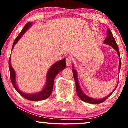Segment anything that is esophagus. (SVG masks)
<instances>
[{"instance_id":"obj_1","label":"esophagus","mask_w":128,"mask_h":128,"mask_svg":"<svg viewBox=\"0 0 128 128\" xmlns=\"http://www.w3.org/2000/svg\"><path fill=\"white\" fill-rule=\"evenodd\" d=\"M66 65L68 66H70V65H72V64H73V59L71 57L68 56L66 58Z\"/></svg>"}]
</instances>
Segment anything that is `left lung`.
<instances>
[{
	"mask_svg": "<svg viewBox=\"0 0 128 128\" xmlns=\"http://www.w3.org/2000/svg\"><path fill=\"white\" fill-rule=\"evenodd\" d=\"M106 35H107V36H106V40L104 41V42L106 44L111 45V46L113 47L114 49H115V50H116V51L118 52V54L119 56H120V50H119L118 45H117L116 41H115V38H114V37L113 35H112V34L111 31L110 30H109V29L108 30ZM120 66H121V60H120V68H119L120 70ZM72 71L73 73V77H74L75 82H76V91H77V94H78V97L80 98L81 100H82L83 101H84V102H86L90 103V104H100V103H102L104 102V101H106L108 97H110V96L112 95V94L114 92L115 90V89L116 88H115V90H114L113 92L110 94V95H108L107 97H106V98H102L100 100L92 98L87 97V96L86 95H85V94L83 92H82V90H81V88H80V87L79 86V84H78V76H77L76 71L74 69H73Z\"/></svg>",
	"mask_w": 128,
	"mask_h": 128,
	"instance_id": "8db88e82",
	"label": "left lung"
}]
</instances>
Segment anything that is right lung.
<instances>
[{
	"mask_svg": "<svg viewBox=\"0 0 128 128\" xmlns=\"http://www.w3.org/2000/svg\"><path fill=\"white\" fill-rule=\"evenodd\" d=\"M32 22H28L26 24V25L24 26V28L21 31V32L18 34L17 37L16 38L14 42L12 50H13L14 46L16 44L20 38L22 37L27 29L29 28V27L32 25ZM10 57L9 60H8V64H9V69H10V79H11L12 84L14 87V88L17 90V92L20 94L21 96H22L28 100L30 101H41L47 99L50 97L51 94L52 90H53L54 87V80L56 76L58 74V73L62 71V70L65 69L66 68V60L65 59H63L62 60L59 61L52 65L51 68L49 70L48 74H47V80H46V84L44 88V90L38 93L35 94H24L22 92H20V90H18L16 86V74L15 72L12 68L11 65V62H10Z\"/></svg>",
	"mask_w": 128,
	"mask_h": 128,
	"instance_id": "1",
	"label": "right lung"
}]
</instances>
